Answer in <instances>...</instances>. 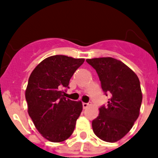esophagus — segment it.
I'll use <instances>...</instances> for the list:
<instances>
[{
	"label": "esophagus",
	"mask_w": 158,
	"mask_h": 158,
	"mask_svg": "<svg viewBox=\"0 0 158 158\" xmlns=\"http://www.w3.org/2000/svg\"><path fill=\"white\" fill-rule=\"evenodd\" d=\"M88 106H89V103H86V102H83V108H84V109H86Z\"/></svg>",
	"instance_id": "esophagus-1"
}]
</instances>
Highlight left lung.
Segmentation results:
<instances>
[{
	"instance_id": "left-lung-1",
	"label": "left lung",
	"mask_w": 158,
	"mask_h": 158,
	"mask_svg": "<svg viewBox=\"0 0 158 158\" xmlns=\"http://www.w3.org/2000/svg\"><path fill=\"white\" fill-rule=\"evenodd\" d=\"M101 81L107 105L99 108L92 122L94 134L106 142L114 143L127 134L139 115L142 92L138 76L132 69L112 57L87 59Z\"/></svg>"
}]
</instances>
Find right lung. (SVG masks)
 Segmentation results:
<instances>
[{
    "label": "right lung",
    "instance_id": "1",
    "mask_svg": "<svg viewBox=\"0 0 158 158\" xmlns=\"http://www.w3.org/2000/svg\"><path fill=\"white\" fill-rule=\"evenodd\" d=\"M84 61L56 55L43 60L29 76L25 91L28 115L39 133L51 142L64 141L74 132L83 105L63 94Z\"/></svg>",
    "mask_w": 158,
    "mask_h": 158
}]
</instances>
